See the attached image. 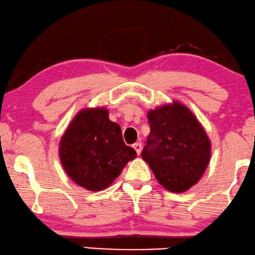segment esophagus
<instances>
[{"label": "esophagus", "mask_w": 255, "mask_h": 255, "mask_svg": "<svg viewBox=\"0 0 255 255\" xmlns=\"http://www.w3.org/2000/svg\"><path fill=\"white\" fill-rule=\"evenodd\" d=\"M132 148L135 149L136 153H137V155H139V153H141V151H142V143L141 142L134 143V144H132Z\"/></svg>", "instance_id": "obj_1"}]
</instances>
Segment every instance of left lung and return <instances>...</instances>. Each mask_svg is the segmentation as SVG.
I'll return each mask as SVG.
<instances>
[{
	"instance_id": "8db88e82",
	"label": "left lung",
	"mask_w": 255,
	"mask_h": 255,
	"mask_svg": "<svg viewBox=\"0 0 255 255\" xmlns=\"http://www.w3.org/2000/svg\"><path fill=\"white\" fill-rule=\"evenodd\" d=\"M150 134L142 150L160 185L181 193L200 180L210 160V141L191 111L180 103L148 112Z\"/></svg>"
}]
</instances>
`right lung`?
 <instances>
[{
    "label": "right lung",
    "instance_id": "obj_1",
    "mask_svg": "<svg viewBox=\"0 0 255 255\" xmlns=\"http://www.w3.org/2000/svg\"><path fill=\"white\" fill-rule=\"evenodd\" d=\"M59 155L67 174L77 185L98 192L119 177L136 151L125 144L120 126L100 107L78 112L61 138Z\"/></svg>",
    "mask_w": 255,
    "mask_h": 255
}]
</instances>
